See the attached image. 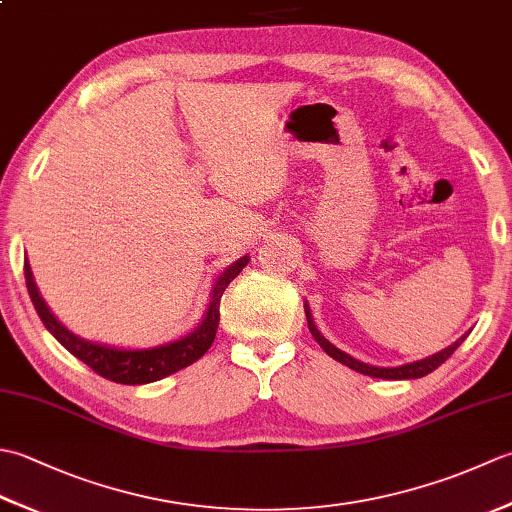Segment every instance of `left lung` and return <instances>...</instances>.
Wrapping results in <instances>:
<instances>
[{"mask_svg":"<svg viewBox=\"0 0 512 512\" xmlns=\"http://www.w3.org/2000/svg\"><path fill=\"white\" fill-rule=\"evenodd\" d=\"M303 308H306L308 328H310V332H312V336H314V341H317V343L323 347V352L328 354V356H332L334 361H339V363L347 365L350 369H354V372L365 374V376H372V378L409 380V378H422V376H427V374L433 372V369H438L444 361H447V358L462 345V341L466 339V336H469V332H466L464 336H460L458 341L451 343L449 347H444L442 352H436V354H431V356H427V358H420V361L405 363V365H398V367H378V365H367V363H363V361H356L354 356H350L347 352L339 350V347H336V345H332V343H330L328 339H325V336L317 330V325H314V319H312V312H310L308 303H303Z\"/></svg>","mask_w":512,"mask_h":512,"instance_id":"8db88e82","label":"left lung"}]
</instances>
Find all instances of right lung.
Wrapping results in <instances>:
<instances>
[{"label": "right lung", "mask_w": 512, "mask_h": 512, "mask_svg": "<svg viewBox=\"0 0 512 512\" xmlns=\"http://www.w3.org/2000/svg\"><path fill=\"white\" fill-rule=\"evenodd\" d=\"M250 262V257L244 255L239 257L237 262L228 266L224 273L215 279L211 288L209 306L202 314V321L195 325V328L187 334L180 336L176 341L154 345V347H116L107 343H96L81 339L79 334L65 328V325L54 317L48 303L43 301L41 292L35 284V277H32V268L28 257L24 259V275H26V286L28 295L32 299V306H35L39 319L46 325V330L57 339L65 350L74 354L79 361H83L88 367H92L96 374L114 380V383L121 385H147L156 383V380L171 376L180 372V369L189 367L191 363L198 361L209 350L217 325H220V299L228 284L242 273V268Z\"/></svg>", "instance_id": "1"}]
</instances>
